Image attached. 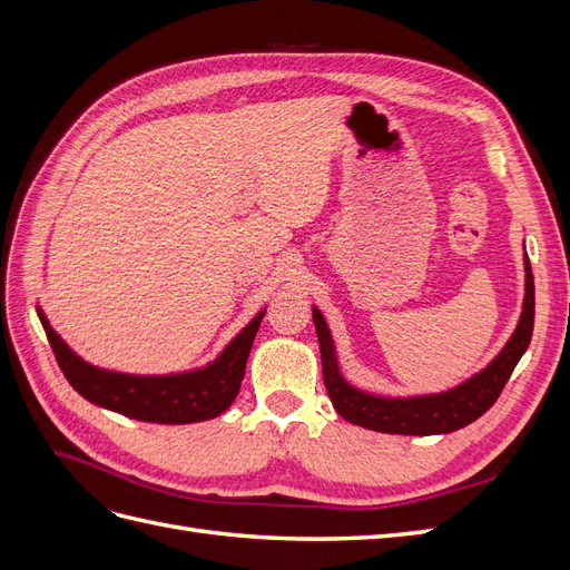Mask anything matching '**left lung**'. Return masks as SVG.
I'll use <instances>...</instances> for the list:
<instances>
[{
    "label": "left lung",
    "mask_w": 570,
    "mask_h": 570,
    "mask_svg": "<svg viewBox=\"0 0 570 570\" xmlns=\"http://www.w3.org/2000/svg\"><path fill=\"white\" fill-rule=\"evenodd\" d=\"M314 325L321 344L323 383L333 406L344 421L394 435L454 433V430L480 419L499 400L515 364H519L528 350L534 325V283L530 262L525 256V302L513 337L485 371L450 392L413 396V400H383V396L358 392L342 381L333 352V340L318 308H314Z\"/></svg>",
    "instance_id": "8db88e82"
}]
</instances>
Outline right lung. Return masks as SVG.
<instances>
[{
    "mask_svg": "<svg viewBox=\"0 0 570 570\" xmlns=\"http://www.w3.org/2000/svg\"><path fill=\"white\" fill-rule=\"evenodd\" d=\"M38 314L57 364L63 371L66 381L73 385V390L97 406H105L124 413L128 419L147 423H197L214 419L226 411L239 392L252 342L264 318L262 312L228 344L226 352L204 371L147 377L111 373L85 364L51 331V325L47 323L40 308Z\"/></svg>",
    "mask_w": 570,
    "mask_h": 570,
    "instance_id": "add662e5",
    "label": "right lung"
}]
</instances>
